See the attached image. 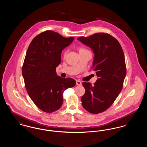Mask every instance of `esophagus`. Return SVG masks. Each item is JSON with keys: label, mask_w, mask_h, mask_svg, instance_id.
<instances>
[{"label": "esophagus", "mask_w": 147, "mask_h": 147, "mask_svg": "<svg viewBox=\"0 0 147 147\" xmlns=\"http://www.w3.org/2000/svg\"><path fill=\"white\" fill-rule=\"evenodd\" d=\"M76 84H77V85H82V82L80 81L77 80V82H76Z\"/></svg>", "instance_id": "obj_1"}]
</instances>
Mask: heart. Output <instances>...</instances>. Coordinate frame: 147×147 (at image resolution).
Wrapping results in <instances>:
<instances>
[{"label": "heart", "mask_w": 147, "mask_h": 147, "mask_svg": "<svg viewBox=\"0 0 147 147\" xmlns=\"http://www.w3.org/2000/svg\"><path fill=\"white\" fill-rule=\"evenodd\" d=\"M87 51L86 49H85L84 48H82V47H80V48H79V52H83V51ZM66 51H65L64 52V55H65V54H66Z\"/></svg>", "instance_id": "heart-1"}]
</instances>
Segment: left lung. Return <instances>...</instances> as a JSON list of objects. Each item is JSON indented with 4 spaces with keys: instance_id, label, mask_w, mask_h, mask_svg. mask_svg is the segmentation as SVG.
I'll return each instance as SVG.
<instances>
[{
    "instance_id": "1",
    "label": "left lung",
    "mask_w": 147,
    "mask_h": 147,
    "mask_svg": "<svg viewBox=\"0 0 147 147\" xmlns=\"http://www.w3.org/2000/svg\"><path fill=\"white\" fill-rule=\"evenodd\" d=\"M77 40L93 51L92 67L98 77L94 85L82 83L85 89L81 98L82 105L91 113L104 112L112 105L122 89L126 76L123 49L115 38L106 33L82 36Z\"/></svg>"
}]
</instances>
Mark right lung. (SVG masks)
<instances>
[{"mask_svg":"<svg viewBox=\"0 0 147 147\" xmlns=\"http://www.w3.org/2000/svg\"><path fill=\"white\" fill-rule=\"evenodd\" d=\"M74 39L48 30L36 36L28 46L22 76L30 98L44 112L58 110L63 104L64 91L76 84L73 79L58 76L56 71L61 62L62 51Z\"/></svg>","mask_w":147,"mask_h":147,"instance_id":"right-lung-1","label":"right lung"}]
</instances>
